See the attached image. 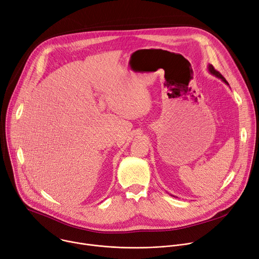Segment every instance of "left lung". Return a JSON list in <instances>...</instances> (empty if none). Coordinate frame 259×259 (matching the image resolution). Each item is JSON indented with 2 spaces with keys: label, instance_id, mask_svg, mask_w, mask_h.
I'll return each mask as SVG.
<instances>
[{
  "label": "left lung",
  "instance_id": "obj_1",
  "mask_svg": "<svg viewBox=\"0 0 259 259\" xmlns=\"http://www.w3.org/2000/svg\"><path fill=\"white\" fill-rule=\"evenodd\" d=\"M208 71L210 72V74L214 75L215 77H218V78L222 79V81H223V82H225L226 84H228V82L226 81V79H225V78H224V77H223V76H222V75L220 74V72H218L217 70H214V67H213V66H212L211 64H209V65H208ZM228 85H229V84H228Z\"/></svg>",
  "mask_w": 259,
  "mask_h": 259
}]
</instances>
